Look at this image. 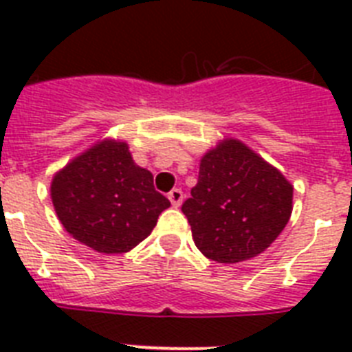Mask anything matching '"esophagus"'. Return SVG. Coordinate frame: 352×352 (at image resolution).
Wrapping results in <instances>:
<instances>
[{
  "label": "esophagus",
  "instance_id": "34e87169",
  "mask_svg": "<svg viewBox=\"0 0 352 352\" xmlns=\"http://www.w3.org/2000/svg\"><path fill=\"white\" fill-rule=\"evenodd\" d=\"M182 197H184V195H182V192H181V190H179V188H173V190H171V192L168 193V199H170L171 204H173L175 208H177V206H181Z\"/></svg>",
  "mask_w": 352,
  "mask_h": 352
}]
</instances>
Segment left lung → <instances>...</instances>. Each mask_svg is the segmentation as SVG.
Returning a JSON list of instances; mask_svg holds the SVG:
<instances>
[{
	"label": "left lung",
	"instance_id": "1",
	"mask_svg": "<svg viewBox=\"0 0 352 352\" xmlns=\"http://www.w3.org/2000/svg\"><path fill=\"white\" fill-rule=\"evenodd\" d=\"M181 210L208 259L245 261L272 245L289 223L292 186L259 155L230 138L201 159L197 186Z\"/></svg>",
	"mask_w": 352,
	"mask_h": 352
}]
</instances>
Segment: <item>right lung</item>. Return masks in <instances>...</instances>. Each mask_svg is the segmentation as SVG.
<instances>
[{"label":"right lung","mask_w":352,"mask_h":352,"mask_svg":"<svg viewBox=\"0 0 352 352\" xmlns=\"http://www.w3.org/2000/svg\"><path fill=\"white\" fill-rule=\"evenodd\" d=\"M51 197L63 228L102 254H122L151 234L170 201L133 162L127 144L104 140L58 171Z\"/></svg>","instance_id":"right-lung-1"}]
</instances>
